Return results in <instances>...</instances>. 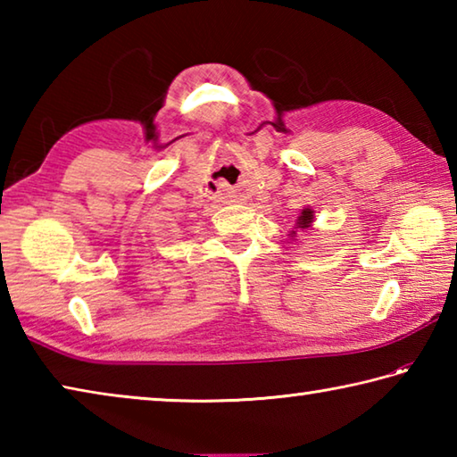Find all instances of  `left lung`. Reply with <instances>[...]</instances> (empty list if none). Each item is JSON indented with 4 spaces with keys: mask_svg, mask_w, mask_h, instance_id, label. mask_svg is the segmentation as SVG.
I'll list each match as a JSON object with an SVG mask.
<instances>
[{
    "mask_svg": "<svg viewBox=\"0 0 457 457\" xmlns=\"http://www.w3.org/2000/svg\"><path fill=\"white\" fill-rule=\"evenodd\" d=\"M312 220H314V212L308 210V207H306V210H303V213L298 215L296 226L303 228V229H304V228H311V226H312Z\"/></svg>",
    "mask_w": 457,
    "mask_h": 457,
    "instance_id": "left-lung-1",
    "label": "left lung"
}]
</instances>
